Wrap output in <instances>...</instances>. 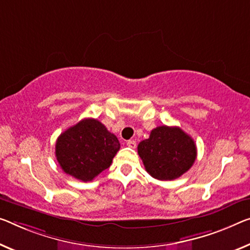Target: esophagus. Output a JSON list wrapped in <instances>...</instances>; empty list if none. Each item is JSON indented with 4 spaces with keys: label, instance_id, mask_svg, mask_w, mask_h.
Wrapping results in <instances>:
<instances>
[{
    "label": "esophagus",
    "instance_id": "34e87169",
    "mask_svg": "<svg viewBox=\"0 0 250 250\" xmlns=\"http://www.w3.org/2000/svg\"><path fill=\"white\" fill-rule=\"evenodd\" d=\"M127 146L128 147H130V148H135L136 147V141H134V140H129V141H127Z\"/></svg>",
    "mask_w": 250,
    "mask_h": 250
}]
</instances>
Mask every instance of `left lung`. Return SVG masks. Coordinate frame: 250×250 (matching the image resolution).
I'll list each match as a JSON object with an SVG mask.
<instances>
[{
  "label": "left lung",
  "mask_w": 250,
  "mask_h": 250,
  "mask_svg": "<svg viewBox=\"0 0 250 250\" xmlns=\"http://www.w3.org/2000/svg\"><path fill=\"white\" fill-rule=\"evenodd\" d=\"M147 173L170 181L189 170L197 159V147L190 135L176 126H159L137 146Z\"/></svg>",
  "instance_id": "obj_1"
}]
</instances>
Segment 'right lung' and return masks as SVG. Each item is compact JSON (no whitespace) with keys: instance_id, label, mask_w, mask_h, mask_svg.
I'll list each match as a JSON object with an SVG mask.
<instances>
[{"instance_id":"right-lung-1","label":"right lung","mask_w":250,"mask_h":250,"mask_svg":"<svg viewBox=\"0 0 250 250\" xmlns=\"http://www.w3.org/2000/svg\"><path fill=\"white\" fill-rule=\"evenodd\" d=\"M121 147L113 133L95 118H85L60 134L56 157L64 173L88 182L109 167Z\"/></svg>"}]
</instances>
